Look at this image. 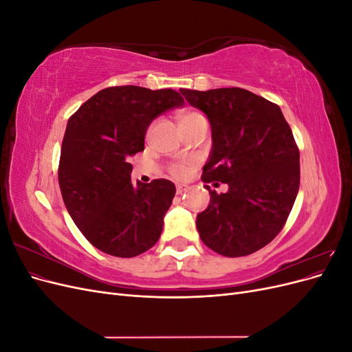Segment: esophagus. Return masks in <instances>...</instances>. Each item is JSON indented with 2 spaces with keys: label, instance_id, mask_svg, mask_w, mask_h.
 <instances>
[{
  "label": "esophagus",
  "instance_id": "obj_1",
  "mask_svg": "<svg viewBox=\"0 0 352 352\" xmlns=\"http://www.w3.org/2000/svg\"><path fill=\"white\" fill-rule=\"evenodd\" d=\"M186 189H188L186 185H176V192H177V195H182Z\"/></svg>",
  "mask_w": 352,
  "mask_h": 352
}]
</instances>
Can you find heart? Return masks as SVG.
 Returning <instances> with one entry per match:
<instances>
[{
    "label": "heart",
    "mask_w": 352,
    "mask_h": 352,
    "mask_svg": "<svg viewBox=\"0 0 352 352\" xmlns=\"http://www.w3.org/2000/svg\"><path fill=\"white\" fill-rule=\"evenodd\" d=\"M199 120H206V117L202 116L199 111L192 110V109L180 110L177 114V122H179L180 129L189 126V124H192V123H197ZM190 164H192L190 162L175 163L170 166V173H172V176H175V177H184L188 173V170L190 168Z\"/></svg>",
    "instance_id": "1"
}]
</instances>
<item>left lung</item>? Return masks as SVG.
Listing matches in <instances>:
<instances>
[{"mask_svg":"<svg viewBox=\"0 0 352 352\" xmlns=\"http://www.w3.org/2000/svg\"><path fill=\"white\" fill-rule=\"evenodd\" d=\"M204 111L212 150L202 182L228 184L197 216L199 238L225 257L261 250L283 229L300 189V150L278 104L242 88L180 89Z\"/></svg>","mask_w":352,"mask_h":352,"instance_id":"left-lung-1","label":"left lung"}]
</instances>
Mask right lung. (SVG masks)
I'll list each match as a JSON object with an SVG mask.
<instances>
[{"label":"right lung","mask_w":352,"mask_h":352,"mask_svg":"<svg viewBox=\"0 0 352 352\" xmlns=\"http://www.w3.org/2000/svg\"><path fill=\"white\" fill-rule=\"evenodd\" d=\"M185 101L173 89L110 87L83 102L66 127L58 184L63 201L95 248L136 257L154 247L176 194L167 179L131 182V158L144 151L148 126Z\"/></svg>","instance_id":"1"}]
</instances>
